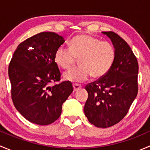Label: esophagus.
I'll return each instance as SVG.
<instances>
[{"label":"esophagus","mask_w":150,"mask_h":150,"mask_svg":"<svg viewBox=\"0 0 150 150\" xmlns=\"http://www.w3.org/2000/svg\"><path fill=\"white\" fill-rule=\"evenodd\" d=\"M80 88H81V86L79 84H73V89L74 91H77L78 90H79Z\"/></svg>","instance_id":"esophagus-1"}]
</instances>
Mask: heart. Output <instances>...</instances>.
I'll return each mask as SVG.
<instances>
[{"instance_id": "b5f03b06", "label": "heart", "mask_w": 150, "mask_h": 150, "mask_svg": "<svg viewBox=\"0 0 150 150\" xmlns=\"http://www.w3.org/2000/svg\"><path fill=\"white\" fill-rule=\"evenodd\" d=\"M76 59H79L80 66L64 72L63 78L72 83L84 82L91 75L101 78L110 72L115 59V50L109 42L79 35L72 38L69 48L59 46L54 53V62L63 69L70 67Z\"/></svg>"}]
</instances>
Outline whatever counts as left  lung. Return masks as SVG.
Masks as SVG:
<instances>
[{
	"label": "left lung",
	"instance_id": "1",
	"mask_svg": "<svg viewBox=\"0 0 150 150\" xmlns=\"http://www.w3.org/2000/svg\"><path fill=\"white\" fill-rule=\"evenodd\" d=\"M111 40L115 59L110 72L88 84L84 106L88 121L99 128L112 126L126 115L138 93V62L128 43L113 32H102Z\"/></svg>",
	"mask_w": 150,
	"mask_h": 150
}]
</instances>
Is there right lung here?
Listing matches in <instances>:
<instances>
[{
    "instance_id": "right-lung-1",
    "label": "right lung",
    "mask_w": 150,
    "mask_h": 150,
    "mask_svg": "<svg viewBox=\"0 0 150 150\" xmlns=\"http://www.w3.org/2000/svg\"><path fill=\"white\" fill-rule=\"evenodd\" d=\"M64 41L53 32L38 33L21 43L10 62L12 101L19 112L33 123L46 125L56 121L63 103L73 91L69 81L50 86L60 81L54 53Z\"/></svg>"
}]
</instances>
